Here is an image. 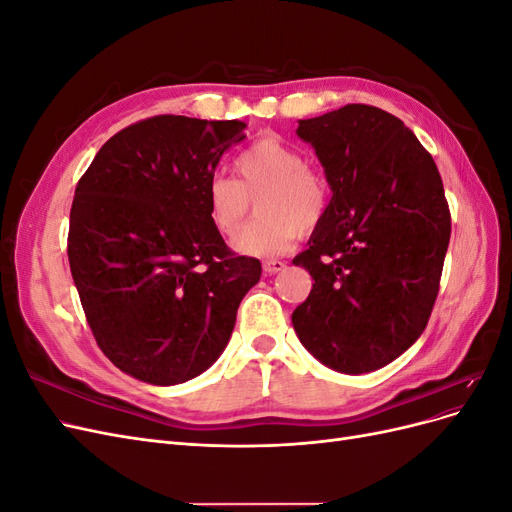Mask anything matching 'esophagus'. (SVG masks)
Returning <instances> with one entry per match:
<instances>
[{
    "instance_id": "esophagus-1",
    "label": "esophagus",
    "mask_w": 512,
    "mask_h": 512,
    "mask_svg": "<svg viewBox=\"0 0 512 512\" xmlns=\"http://www.w3.org/2000/svg\"><path fill=\"white\" fill-rule=\"evenodd\" d=\"M286 267V262L284 260H280V258H271V260H265L262 262V269H265V273H277V271H282Z\"/></svg>"
}]
</instances>
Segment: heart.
I'll use <instances>...</instances> for the list:
<instances>
[{
	"mask_svg": "<svg viewBox=\"0 0 512 512\" xmlns=\"http://www.w3.org/2000/svg\"><path fill=\"white\" fill-rule=\"evenodd\" d=\"M235 179L213 177L205 188L207 218L215 230L235 235L249 212V198L261 194V218L232 239L239 254L273 258L288 252L303 230H314L327 213L329 188L301 151L265 136L235 158Z\"/></svg>",
	"mask_w": 512,
	"mask_h": 512,
	"instance_id": "obj_1",
	"label": "heart"
}]
</instances>
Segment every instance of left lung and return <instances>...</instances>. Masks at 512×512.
Wrapping results in <instances>:
<instances>
[{
    "label": "left lung",
    "instance_id": "1",
    "mask_svg": "<svg viewBox=\"0 0 512 512\" xmlns=\"http://www.w3.org/2000/svg\"><path fill=\"white\" fill-rule=\"evenodd\" d=\"M333 198L292 262L314 277L292 312L301 344L342 374L395 361L438 299L451 211L438 166L404 121L369 104L301 119Z\"/></svg>",
    "mask_w": 512,
    "mask_h": 512
}]
</instances>
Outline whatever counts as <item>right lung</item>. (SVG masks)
<instances>
[{
	"instance_id": "right-lung-1",
	"label": "right lung",
	"mask_w": 512,
	"mask_h": 512,
	"mask_svg": "<svg viewBox=\"0 0 512 512\" xmlns=\"http://www.w3.org/2000/svg\"><path fill=\"white\" fill-rule=\"evenodd\" d=\"M243 121L156 115L108 138L76 185L68 258L96 344L158 386L218 359L260 260L237 256L207 218L205 188Z\"/></svg>"
}]
</instances>
